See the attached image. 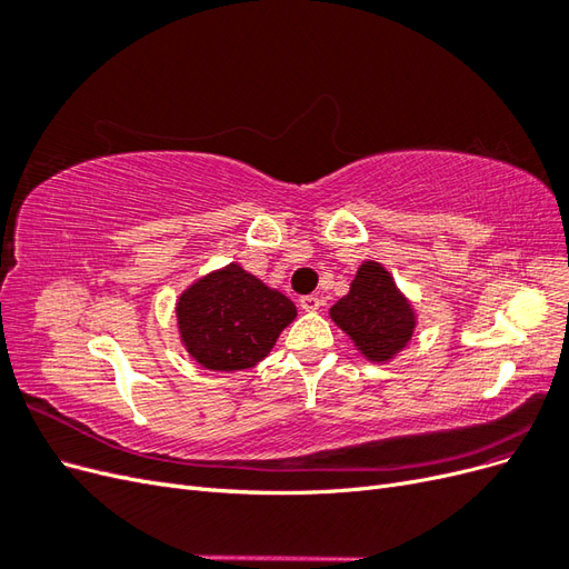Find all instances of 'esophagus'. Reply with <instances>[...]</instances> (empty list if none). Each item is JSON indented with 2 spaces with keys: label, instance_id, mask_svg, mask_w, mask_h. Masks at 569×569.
<instances>
[{
  "label": "esophagus",
  "instance_id": "esophagus-1",
  "mask_svg": "<svg viewBox=\"0 0 569 569\" xmlns=\"http://www.w3.org/2000/svg\"><path fill=\"white\" fill-rule=\"evenodd\" d=\"M322 306H325L322 297H316V295L301 297V308H303V311H318V308H322Z\"/></svg>",
  "mask_w": 569,
  "mask_h": 569
}]
</instances>
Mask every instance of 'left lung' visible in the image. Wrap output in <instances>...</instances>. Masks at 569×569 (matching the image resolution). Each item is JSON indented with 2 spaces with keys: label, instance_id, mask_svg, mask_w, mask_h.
Returning a JSON list of instances; mask_svg holds the SVG:
<instances>
[{
  "label": "left lung",
  "instance_id": "obj_1",
  "mask_svg": "<svg viewBox=\"0 0 569 569\" xmlns=\"http://www.w3.org/2000/svg\"><path fill=\"white\" fill-rule=\"evenodd\" d=\"M330 316L372 363H385L403 351L416 330V311L391 272L375 261L358 268L349 295L330 308Z\"/></svg>",
  "mask_w": 569,
  "mask_h": 569
}]
</instances>
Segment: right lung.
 <instances>
[{
	"label": "right lung",
	"instance_id": "right-lung-1",
	"mask_svg": "<svg viewBox=\"0 0 569 569\" xmlns=\"http://www.w3.org/2000/svg\"><path fill=\"white\" fill-rule=\"evenodd\" d=\"M178 327L187 353L201 368H253L297 318V306L251 272L230 263L182 291Z\"/></svg>",
	"mask_w": 569,
	"mask_h": 569
}]
</instances>
